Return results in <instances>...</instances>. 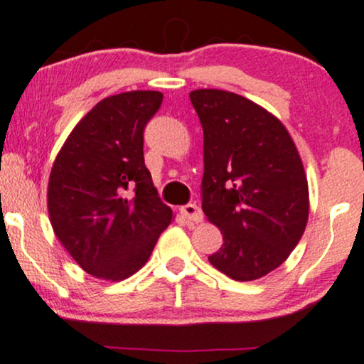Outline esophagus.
Here are the masks:
<instances>
[{
  "label": "esophagus",
  "instance_id": "obj_1",
  "mask_svg": "<svg viewBox=\"0 0 364 364\" xmlns=\"http://www.w3.org/2000/svg\"><path fill=\"white\" fill-rule=\"evenodd\" d=\"M179 212H181V215L190 222H201V220H203V212H201V208L196 203L183 205V207L179 208Z\"/></svg>",
  "mask_w": 364,
  "mask_h": 364
}]
</instances>
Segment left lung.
I'll return each instance as SVG.
<instances>
[{"label":"left lung","mask_w":364,"mask_h":364,"mask_svg":"<svg viewBox=\"0 0 364 364\" xmlns=\"http://www.w3.org/2000/svg\"><path fill=\"white\" fill-rule=\"evenodd\" d=\"M203 129L201 208L224 244L208 261L251 282L287 261L309 218V185L295 144L277 117L230 91L196 90Z\"/></svg>","instance_id":"1"}]
</instances>
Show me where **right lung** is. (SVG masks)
Wrapping results in <instances>:
<instances>
[{"label":"right lung","instance_id":"right-lung-1","mask_svg":"<svg viewBox=\"0 0 364 364\" xmlns=\"http://www.w3.org/2000/svg\"><path fill=\"white\" fill-rule=\"evenodd\" d=\"M161 103L159 91L105 98L74 127L52 166V229L96 278L137 273L173 218L144 163V129Z\"/></svg>","mask_w":364,"mask_h":364}]
</instances>
